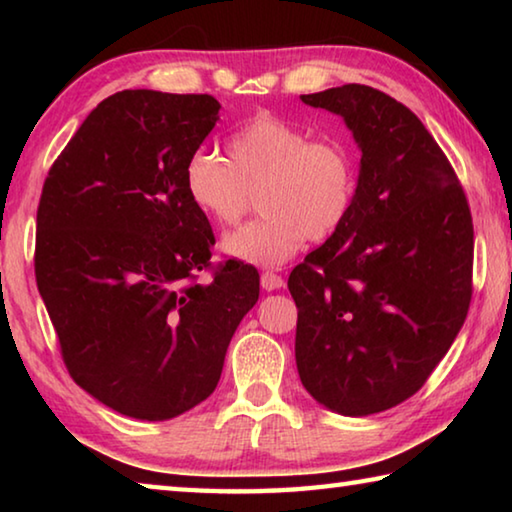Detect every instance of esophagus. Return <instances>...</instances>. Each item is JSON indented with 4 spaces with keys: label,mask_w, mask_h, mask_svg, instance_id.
<instances>
[{
    "label": "esophagus",
    "mask_w": 512,
    "mask_h": 512,
    "mask_svg": "<svg viewBox=\"0 0 512 512\" xmlns=\"http://www.w3.org/2000/svg\"><path fill=\"white\" fill-rule=\"evenodd\" d=\"M259 282H262V289H266V291H277L284 287L282 275H277L273 271H264L262 277H259Z\"/></svg>",
    "instance_id": "1"
}]
</instances>
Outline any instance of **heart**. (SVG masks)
<instances>
[{
	"label": "heart",
	"instance_id": "obj_1",
	"mask_svg": "<svg viewBox=\"0 0 512 512\" xmlns=\"http://www.w3.org/2000/svg\"><path fill=\"white\" fill-rule=\"evenodd\" d=\"M185 194L198 212L221 228L244 216L257 192L259 219L223 239L230 257L257 266H280L305 246L323 241L348 219L357 192L352 153L339 140H311L287 119L259 112L230 135L228 160L207 149L189 155Z\"/></svg>",
	"mask_w": 512,
	"mask_h": 512
}]
</instances>
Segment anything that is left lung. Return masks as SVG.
<instances>
[{
  "instance_id": "1",
  "label": "left lung",
  "mask_w": 512,
  "mask_h": 512,
  "mask_svg": "<svg viewBox=\"0 0 512 512\" xmlns=\"http://www.w3.org/2000/svg\"><path fill=\"white\" fill-rule=\"evenodd\" d=\"M300 99L343 117L361 162L348 219L289 275L298 375L318 404L361 418L418 393L461 332L472 214L445 153L400 101L359 83Z\"/></svg>"
}]
</instances>
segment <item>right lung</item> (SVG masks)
I'll list each match as a JSON object with an SVG mask.
<instances>
[{
	"instance_id": "1",
	"label": "right lung",
	"mask_w": 512,
	"mask_h": 512,
	"mask_svg": "<svg viewBox=\"0 0 512 512\" xmlns=\"http://www.w3.org/2000/svg\"><path fill=\"white\" fill-rule=\"evenodd\" d=\"M219 108L210 94H112L42 187L36 282L63 361L83 391L135 420H171L207 400L259 298V273L235 259L194 282L214 235L183 169Z\"/></svg>"
}]
</instances>
